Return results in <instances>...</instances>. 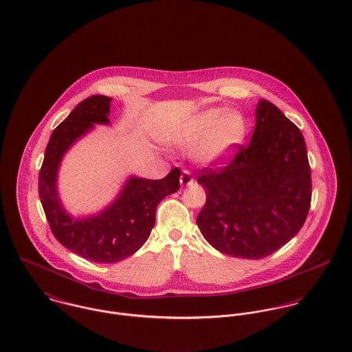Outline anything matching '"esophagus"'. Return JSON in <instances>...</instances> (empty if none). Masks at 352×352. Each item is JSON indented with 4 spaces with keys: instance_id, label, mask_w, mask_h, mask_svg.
Returning a JSON list of instances; mask_svg holds the SVG:
<instances>
[{
    "instance_id": "1",
    "label": "esophagus",
    "mask_w": 352,
    "mask_h": 352,
    "mask_svg": "<svg viewBox=\"0 0 352 352\" xmlns=\"http://www.w3.org/2000/svg\"><path fill=\"white\" fill-rule=\"evenodd\" d=\"M193 177H192V174L189 173V171H184L182 174H181V177H179V184H181V186H190L192 184H193Z\"/></svg>"
}]
</instances>
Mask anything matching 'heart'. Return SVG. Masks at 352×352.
Here are the masks:
<instances>
[{
	"mask_svg": "<svg viewBox=\"0 0 352 352\" xmlns=\"http://www.w3.org/2000/svg\"><path fill=\"white\" fill-rule=\"evenodd\" d=\"M247 133V121L227 108H208L192 116L167 136L177 147H195V159L206 166H217L234 155Z\"/></svg>",
	"mask_w": 352,
	"mask_h": 352,
	"instance_id": "obj_1",
	"label": "heart"
}]
</instances>
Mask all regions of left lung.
Returning a JSON list of instances; mask_svg holds the SVG:
<instances>
[{
  "label": "left lung",
  "mask_w": 352,
  "mask_h": 352,
  "mask_svg": "<svg viewBox=\"0 0 352 352\" xmlns=\"http://www.w3.org/2000/svg\"><path fill=\"white\" fill-rule=\"evenodd\" d=\"M197 182L206 193L197 217L205 240L234 258L269 256L298 234L309 212L304 136L274 104L261 100L250 144L223 170H202Z\"/></svg>",
  "instance_id": "left-lung-1"
}]
</instances>
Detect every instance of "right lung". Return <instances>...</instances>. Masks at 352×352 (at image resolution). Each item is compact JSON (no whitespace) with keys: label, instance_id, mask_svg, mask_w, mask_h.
Here are the masks:
<instances>
[{"label":"right lung","instance_id":"right-lung-1","mask_svg":"<svg viewBox=\"0 0 352 352\" xmlns=\"http://www.w3.org/2000/svg\"><path fill=\"white\" fill-rule=\"evenodd\" d=\"M111 97L91 96L52 132L39 174V197L51 231L67 250L96 263H118L147 241L155 226V212L166 195L179 189L175 167L162 179L129 175L115 199L97 213L74 217L58 190V174L65 155L96 125H111Z\"/></svg>","mask_w":352,"mask_h":352}]
</instances>
